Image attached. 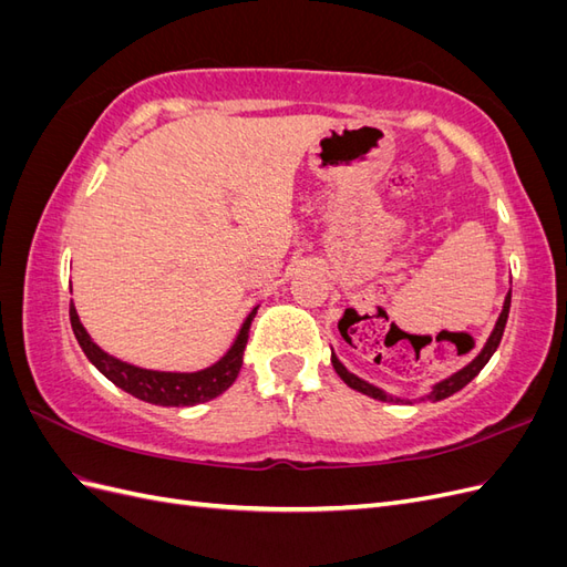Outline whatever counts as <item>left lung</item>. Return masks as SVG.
Wrapping results in <instances>:
<instances>
[{
  "label": "left lung",
  "instance_id": "1",
  "mask_svg": "<svg viewBox=\"0 0 567 567\" xmlns=\"http://www.w3.org/2000/svg\"><path fill=\"white\" fill-rule=\"evenodd\" d=\"M508 310H511V293H506V298H504V307H502V315H499V319H496V323H494V329H492V333H489V338H487V342L483 346V350H480L471 362L463 367V369H458V371H454L452 375H447V379H442L440 383H435L433 388H431V392L427 394H423L421 400H431V402H440V400H447V398H452L454 392H458L461 388H466L475 375L483 371V367L489 362V357L496 352V348H499V342H502V336H504V329H506V319H508ZM331 364H333V369H336V373L340 375L342 381H346V385H350L352 390H357V392H362V394H369V398H373V400H381V402H404V404H414L411 400H404V398H398V394H390V392H385V390H381V388H375V385H371L369 381H364V379H359V375H354V373H350L348 369H346V364L340 362V359L331 352Z\"/></svg>",
  "mask_w": 567,
  "mask_h": 567
}]
</instances>
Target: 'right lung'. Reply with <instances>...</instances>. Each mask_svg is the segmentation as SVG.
<instances>
[{
    "instance_id": "add662e5",
    "label": "right lung",
    "mask_w": 567,
    "mask_h": 567,
    "mask_svg": "<svg viewBox=\"0 0 567 567\" xmlns=\"http://www.w3.org/2000/svg\"><path fill=\"white\" fill-rule=\"evenodd\" d=\"M255 315H257V307H252V312L241 323V329H238L231 348L221 354L215 364L205 367L200 371H156V369L134 367L130 362H123V359L109 354L106 350H101L87 333V329L82 326L75 310V302H71L73 333L90 362L120 390L130 392L136 400L158 404V406H194V404L210 402L217 398V394L225 392L236 381L238 371H241L244 350H246L248 331Z\"/></svg>"
}]
</instances>
